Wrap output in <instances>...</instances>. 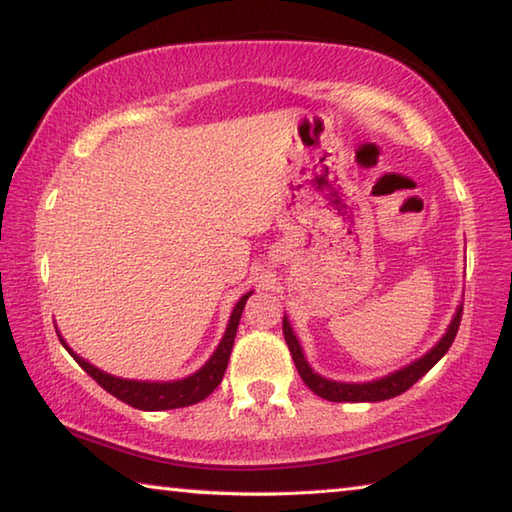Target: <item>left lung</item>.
<instances>
[{
	"label": "left lung",
	"mask_w": 512,
	"mask_h": 512,
	"mask_svg": "<svg viewBox=\"0 0 512 512\" xmlns=\"http://www.w3.org/2000/svg\"><path fill=\"white\" fill-rule=\"evenodd\" d=\"M461 316H463V307H458L443 339L433 345V348L424 354V357L413 361L411 366L391 372V375L375 379V381H366V384H343V381H332V379L316 375V372L311 370V366L307 363L305 354H302V348L296 339V334H293L287 316H284V320H282V332H284V341H287V345H289L293 363H296L302 381H305V384L316 395L323 397V400H329V402H381V400H391V397H397L404 391H409L415 381L427 375V372L445 357V352L452 348V343L456 339L458 325H461Z\"/></svg>",
	"instance_id": "left-lung-1"
}]
</instances>
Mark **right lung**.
I'll use <instances>...</instances> for the list:
<instances>
[{
  "mask_svg": "<svg viewBox=\"0 0 512 512\" xmlns=\"http://www.w3.org/2000/svg\"><path fill=\"white\" fill-rule=\"evenodd\" d=\"M250 293H253V291H250ZM250 293L241 296V300L237 302L235 309H232L230 323H228V327H225V334H223V339L219 343V348L214 350V354L210 359H207L205 366L198 372H194V375H189L185 379H178V381H135V379H121V377H115V375H108V372L94 368L92 363L81 359L79 354L69 348L65 339H60V334H58V339H60V343L65 345V350L76 359V363H79V366L85 372H88V375L94 381H97L103 391L115 395L117 400L131 404L140 411L180 409V406H189V404H196V402L205 400V397L221 384L223 372H225V368H228V361H230L232 345H235L241 311H244Z\"/></svg>",
  "mask_w": 512,
  "mask_h": 512,
  "instance_id": "add662e5",
  "label": "right lung"
}]
</instances>
